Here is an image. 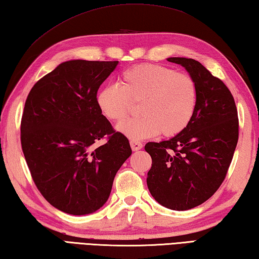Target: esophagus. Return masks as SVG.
Segmentation results:
<instances>
[{
    "label": "esophagus",
    "mask_w": 259,
    "mask_h": 259,
    "mask_svg": "<svg viewBox=\"0 0 259 259\" xmlns=\"http://www.w3.org/2000/svg\"><path fill=\"white\" fill-rule=\"evenodd\" d=\"M130 143H131V147H132L133 151H138V150H140V149L143 148V144L139 141H134V140H132Z\"/></svg>",
    "instance_id": "1"
}]
</instances>
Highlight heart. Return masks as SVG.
I'll return each instance as SVG.
<instances>
[{"label":"heart","mask_w":259,"mask_h":259,"mask_svg":"<svg viewBox=\"0 0 259 259\" xmlns=\"http://www.w3.org/2000/svg\"><path fill=\"white\" fill-rule=\"evenodd\" d=\"M120 85L99 90L97 104L107 119L119 122L128 113L131 103L140 102L141 117L117 126L131 140L152 138L161 133L174 137L187 128L198 104L196 81L187 74L164 66L141 63L122 71Z\"/></svg>","instance_id":"1"}]
</instances>
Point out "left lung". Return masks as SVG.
I'll return each instance as SVG.
<instances>
[{"label": "left lung", "mask_w": 259, "mask_h": 259, "mask_svg": "<svg viewBox=\"0 0 259 259\" xmlns=\"http://www.w3.org/2000/svg\"><path fill=\"white\" fill-rule=\"evenodd\" d=\"M167 61L184 67L196 81L198 104L182 132L146 144L152 158L147 184L161 206L188 210L208 200L223 183L238 143V111L230 90L200 62L176 57Z\"/></svg>", "instance_id": "1"}]
</instances>
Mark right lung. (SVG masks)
<instances>
[{
	"label": "right lung",
	"mask_w": 259,
	"mask_h": 259,
	"mask_svg": "<svg viewBox=\"0 0 259 259\" xmlns=\"http://www.w3.org/2000/svg\"><path fill=\"white\" fill-rule=\"evenodd\" d=\"M118 61L69 60L36 83L21 118V147L36 187L57 209L88 215L110 196L132 149L97 104ZM108 141L97 148L99 139Z\"/></svg>",
	"instance_id": "1"
}]
</instances>
